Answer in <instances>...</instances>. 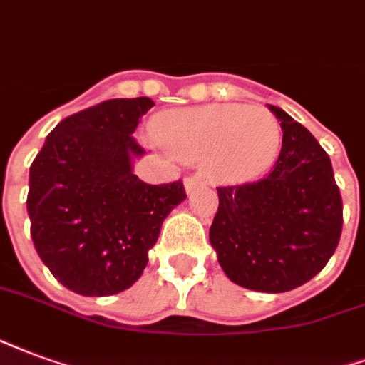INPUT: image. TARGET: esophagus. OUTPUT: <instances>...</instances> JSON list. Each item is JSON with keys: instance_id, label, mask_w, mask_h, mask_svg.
<instances>
[{"instance_id": "obj_1", "label": "esophagus", "mask_w": 365, "mask_h": 365, "mask_svg": "<svg viewBox=\"0 0 365 365\" xmlns=\"http://www.w3.org/2000/svg\"><path fill=\"white\" fill-rule=\"evenodd\" d=\"M204 185L202 182L200 177H188V179H185V190L186 194H192L196 188H200V186Z\"/></svg>"}]
</instances>
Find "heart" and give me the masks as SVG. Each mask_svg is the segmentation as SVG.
Segmentation results:
<instances>
[{"label": "heart", "mask_w": 365, "mask_h": 365, "mask_svg": "<svg viewBox=\"0 0 365 365\" xmlns=\"http://www.w3.org/2000/svg\"><path fill=\"white\" fill-rule=\"evenodd\" d=\"M155 142L182 161H202L217 185L259 179L278 159L282 128L264 106L237 103L177 108L157 116Z\"/></svg>", "instance_id": "heart-1"}]
</instances>
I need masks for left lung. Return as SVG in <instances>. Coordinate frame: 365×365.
Wrapping results in <instances>:
<instances>
[{"label":"left lung","mask_w":365,"mask_h":365,"mask_svg":"<svg viewBox=\"0 0 365 365\" xmlns=\"http://www.w3.org/2000/svg\"><path fill=\"white\" fill-rule=\"evenodd\" d=\"M268 108L284 132L278 161L257 182L217 188L210 243L231 282L282 294L317 276L336 251L342 198L331 159L309 130Z\"/></svg>","instance_id":"obj_1"}]
</instances>
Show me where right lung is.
Wrapping results in <instances>:
<instances>
[{
	"mask_svg": "<svg viewBox=\"0 0 365 365\" xmlns=\"http://www.w3.org/2000/svg\"><path fill=\"white\" fill-rule=\"evenodd\" d=\"M151 98H110L63 118L29 173L31 237L54 278L89 297L120 294L142 276L161 223L185 200L180 180L132 173L145 151L132 134Z\"/></svg>",
	"mask_w": 365,
	"mask_h": 365,
	"instance_id": "1",
	"label": "right lung"
}]
</instances>
